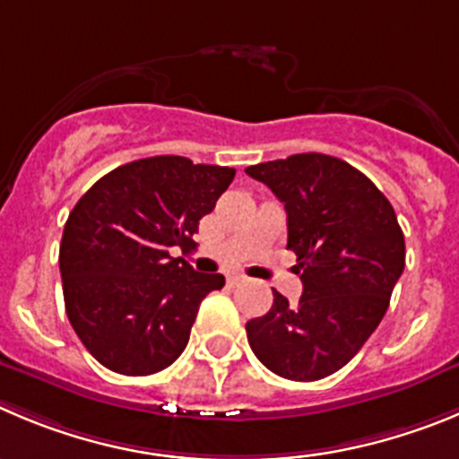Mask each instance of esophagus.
Returning <instances> with one entry per match:
<instances>
[{"label": "esophagus", "mask_w": 459, "mask_h": 459, "mask_svg": "<svg viewBox=\"0 0 459 459\" xmlns=\"http://www.w3.org/2000/svg\"><path fill=\"white\" fill-rule=\"evenodd\" d=\"M225 277H227V284H232V287L234 284H241V281L246 280V275H243V273H237V271H230Z\"/></svg>", "instance_id": "esophagus-1"}]
</instances>
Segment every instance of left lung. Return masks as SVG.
<instances>
[{
  "instance_id": "1",
  "label": "left lung",
  "mask_w": 459,
  "mask_h": 459,
  "mask_svg": "<svg viewBox=\"0 0 459 459\" xmlns=\"http://www.w3.org/2000/svg\"><path fill=\"white\" fill-rule=\"evenodd\" d=\"M287 209L289 250L302 280L298 305L273 291L268 314L246 323L247 343L268 371L314 382L343 368L385 316L405 268L394 207L351 163L293 154L246 168Z\"/></svg>"
}]
</instances>
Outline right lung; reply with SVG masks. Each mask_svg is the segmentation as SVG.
<instances>
[{
	"mask_svg": "<svg viewBox=\"0 0 459 459\" xmlns=\"http://www.w3.org/2000/svg\"><path fill=\"white\" fill-rule=\"evenodd\" d=\"M237 170L186 157L125 163L92 184L63 230L58 266L70 325L102 367L150 376L184 352L221 273H197L170 247L195 246L200 218Z\"/></svg>",
	"mask_w": 459,
	"mask_h": 459,
	"instance_id": "add662e5",
	"label": "right lung"
}]
</instances>
